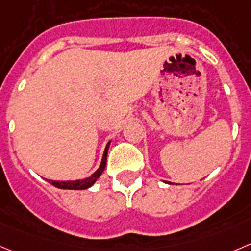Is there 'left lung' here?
I'll use <instances>...</instances> for the list:
<instances>
[{
	"label": "left lung",
	"instance_id": "left-lung-1",
	"mask_svg": "<svg viewBox=\"0 0 251 251\" xmlns=\"http://www.w3.org/2000/svg\"><path fill=\"white\" fill-rule=\"evenodd\" d=\"M166 183H171V182H166Z\"/></svg>",
	"mask_w": 251,
	"mask_h": 251
}]
</instances>
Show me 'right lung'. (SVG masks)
Returning a JSON list of instances; mask_svg holds the SVG:
<instances>
[{
    "label": "right lung",
    "instance_id": "right-lung-1",
    "mask_svg": "<svg viewBox=\"0 0 251 251\" xmlns=\"http://www.w3.org/2000/svg\"><path fill=\"white\" fill-rule=\"evenodd\" d=\"M111 142L107 143L106 149H104L103 156H102V161L100 168L92 174L90 177L82 178V180H75V181H51V180H47L48 182L51 183L52 186H55L58 188H63V190H86V188L91 187L95 182L97 181V178L102 175L103 173L104 168H106V163H107V152H108V148Z\"/></svg>",
    "mask_w": 251,
    "mask_h": 251
}]
</instances>
